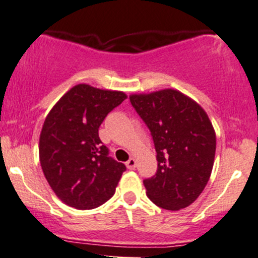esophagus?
Wrapping results in <instances>:
<instances>
[{"label": "esophagus", "instance_id": "34e87169", "mask_svg": "<svg viewBox=\"0 0 258 258\" xmlns=\"http://www.w3.org/2000/svg\"><path fill=\"white\" fill-rule=\"evenodd\" d=\"M136 165H137L136 159H134V158H130L128 161L126 162V167L128 168V169H135V168H136Z\"/></svg>", "mask_w": 258, "mask_h": 258}]
</instances>
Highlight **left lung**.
Masks as SVG:
<instances>
[{
	"mask_svg": "<svg viewBox=\"0 0 258 258\" xmlns=\"http://www.w3.org/2000/svg\"><path fill=\"white\" fill-rule=\"evenodd\" d=\"M130 101L151 132L157 172L143 180L148 198L165 210L189 207L213 170L216 137L205 111L172 89L131 95Z\"/></svg>",
	"mask_w": 258,
	"mask_h": 258,
	"instance_id": "obj_1",
	"label": "left lung"
}]
</instances>
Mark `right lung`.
Returning <instances> with one entry per match:
<instances>
[{
	"mask_svg": "<svg viewBox=\"0 0 258 258\" xmlns=\"http://www.w3.org/2000/svg\"><path fill=\"white\" fill-rule=\"evenodd\" d=\"M126 97L79 84L48 113L39 138L40 165L50 188L69 207L89 210L115 194L126 165L108 156L99 127Z\"/></svg>",
	"mask_w": 258,
	"mask_h": 258,
	"instance_id": "1",
	"label": "right lung"
}]
</instances>
